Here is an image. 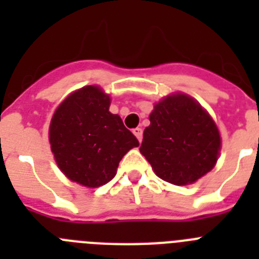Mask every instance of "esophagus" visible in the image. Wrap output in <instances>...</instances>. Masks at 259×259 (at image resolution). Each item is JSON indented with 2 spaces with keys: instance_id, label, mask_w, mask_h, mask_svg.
I'll return each instance as SVG.
<instances>
[{
  "instance_id": "1",
  "label": "esophagus",
  "mask_w": 259,
  "mask_h": 259,
  "mask_svg": "<svg viewBox=\"0 0 259 259\" xmlns=\"http://www.w3.org/2000/svg\"><path fill=\"white\" fill-rule=\"evenodd\" d=\"M132 132H134L135 136L137 137V140H139V141H140V143H141V140H143V130H141V128L137 127V128H135V130H134V131H132Z\"/></svg>"
}]
</instances>
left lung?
<instances>
[{"label": "left lung", "mask_w": 259, "mask_h": 259, "mask_svg": "<svg viewBox=\"0 0 259 259\" xmlns=\"http://www.w3.org/2000/svg\"><path fill=\"white\" fill-rule=\"evenodd\" d=\"M140 152L158 178L175 185L197 182L212 170L221 150L218 127L196 100L183 93L154 105Z\"/></svg>", "instance_id": "obj_1"}]
</instances>
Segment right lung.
<instances>
[{"instance_id":"obj_1","label":"right lung","mask_w":259,"mask_h":259,"mask_svg":"<svg viewBox=\"0 0 259 259\" xmlns=\"http://www.w3.org/2000/svg\"><path fill=\"white\" fill-rule=\"evenodd\" d=\"M110 97L87 85L57 107L49 127L50 148L59 170L72 182L97 188L113 179L123 155L139 141L109 111Z\"/></svg>"}]
</instances>
